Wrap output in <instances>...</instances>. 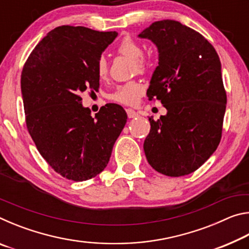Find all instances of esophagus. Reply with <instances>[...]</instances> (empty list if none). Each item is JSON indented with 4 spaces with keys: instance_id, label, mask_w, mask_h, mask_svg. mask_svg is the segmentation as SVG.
<instances>
[{
    "instance_id": "obj_1",
    "label": "esophagus",
    "mask_w": 249,
    "mask_h": 249,
    "mask_svg": "<svg viewBox=\"0 0 249 249\" xmlns=\"http://www.w3.org/2000/svg\"><path fill=\"white\" fill-rule=\"evenodd\" d=\"M126 113H127L128 119H134V117L138 116V113L135 112L134 109H132V108H127V109H126Z\"/></svg>"
}]
</instances>
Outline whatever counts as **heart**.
<instances>
[{
    "label": "heart",
    "mask_w": 249,
    "mask_h": 249,
    "mask_svg": "<svg viewBox=\"0 0 249 249\" xmlns=\"http://www.w3.org/2000/svg\"><path fill=\"white\" fill-rule=\"evenodd\" d=\"M117 52L125 57L133 59L137 71L142 72V71L145 70L146 61L142 58V48L141 44H138L136 40L130 38V37H125L119 44V46H117ZM107 70L108 67L107 59H105L104 56H101L98 59V62H96V74H98L100 79H105L107 75ZM142 92H144L142 84L136 81H130L117 87L114 93L112 95V98L113 100H115L120 103L133 105L137 103V101L140 100Z\"/></svg>",
    "instance_id": "heart-1"
}]
</instances>
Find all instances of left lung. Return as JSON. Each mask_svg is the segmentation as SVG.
Segmentation results:
<instances>
[{
  "instance_id": "left-lung-1",
  "label": "left lung",
  "mask_w": 249,
  "mask_h": 249,
  "mask_svg": "<svg viewBox=\"0 0 249 249\" xmlns=\"http://www.w3.org/2000/svg\"><path fill=\"white\" fill-rule=\"evenodd\" d=\"M138 38L157 47L158 66L147 96L160 100L167 109L158 121L149 117L146 158L162 175H189L212 156L221 141L226 93L220 58L201 34L177 20L155 22Z\"/></svg>"
}]
</instances>
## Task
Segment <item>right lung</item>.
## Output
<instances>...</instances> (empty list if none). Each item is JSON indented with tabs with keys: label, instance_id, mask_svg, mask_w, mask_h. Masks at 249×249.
I'll return each instance as SVG.
<instances>
[{
	"label": "right lung",
	"instance_id": "obj_1",
	"mask_svg": "<svg viewBox=\"0 0 249 249\" xmlns=\"http://www.w3.org/2000/svg\"><path fill=\"white\" fill-rule=\"evenodd\" d=\"M83 26H59L28 57L20 89L27 129L39 154L65 178L86 181L107 166L127 120L114 103L93 117L80 94L99 88L96 62L117 37Z\"/></svg>",
	"mask_w": 249,
	"mask_h": 249
}]
</instances>
